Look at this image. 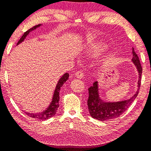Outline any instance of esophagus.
<instances>
[{"label": "esophagus", "instance_id": "34e87169", "mask_svg": "<svg viewBox=\"0 0 151 151\" xmlns=\"http://www.w3.org/2000/svg\"><path fill=\"white\" fill-rule=\"evenodd\" d=\"M83 76H84V73H83V71H78L76 73V77L78 78H80V79L83 78Z\"/></svg>", "mask_w": 151, "mask_h": 151}]
</instances>
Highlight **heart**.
<instances>
[{"instance_id":"obj_1","label":"heart","mask_w":151,"mask_h":151,"mask_svg":"<svg viewBox=\"0 0 151 151\" xmlns=\"http://www.w3.org/2000/svg\"><path fill=\"white\" fill-rule=\"evenodd\" d=\"M99 49V47L96 45H92L90 47V48L88 49V53L90 54L96 53Z\"/></svg>"}]
</instances>
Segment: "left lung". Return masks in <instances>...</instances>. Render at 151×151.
<instances>
[{
  "label": "left lung",
  "instance_id": "obj_1",
  "mask_svg": "<svg viewBox=\"0 0 151 151\" xmlns=\"http://www.w3.org/2000/svg\"><path fill=\"white\" fill-rule=\"evenodd\" d=\"M132 61L135 64L139 73V79L138 81V90L137 93L128 100L118 102L107 103L103 102L100 100L98 92V82L94 81L93 85L88 88L89 97L88 99V106L90 114L92 118L101 121L110 120L117 118L124 112L130 105L135 100L139 92L140 83H141V76L142 68L140 65L139 58L135 53L132 47Z\"/></svg>",
  "mask_w": 151,
  "mask_h": 151
}]
</instances>
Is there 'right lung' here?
<instances>
[{"label": "right lung", "mask_w": 151, "mask_h": 151, "mask_svg": "<svg viewBox=\"0 0 151 151\" xmlns=\"http://www.w3.org/2000/svg\"><path fill=\"white\" fill-rule=\"evenodd\" d=\"M40 26V24H37V25H35L32 27V28L29 29V30H27L26 32H24V34L22 35L21 39H19L18 43H17V45L19 44L20 43H21L23 41L25 37H27V35L29 33V32L34 30L37 27H38ZM69 78V73H65L64 75L60 78V80H59L58 84H57L56 88L55 90V92H54L53 94V97L52 99V102H51V104L49 105V107L47 108V110H45L43 112H40V113H29V112H25L27 115L29 116L32 118H35V119H38V120H47L49 118H51L54 115L56 114L57 110L59 107V91H60L61 87H62V86L65 81L68 80V79Z\"/></svg>", "instance_id": "1"}]
</instances>
